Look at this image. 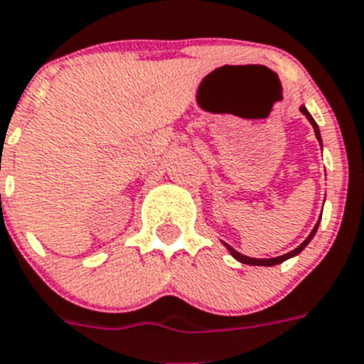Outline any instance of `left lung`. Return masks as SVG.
Here are the masks:
<instances>
[{
  "label": "left lung",
  "instance_id": "8db88e82",
  "mask_svg": "<svg viewBox=\"0 0 364 364\" xmlns=\"http://www.w3.org/2000/svg\"><path fill=\"white\" fill-rule=\"evenodd\" d=\"M300 111L304 112L305 116H307V120H309L311 125H313L314 135H316V139H318V142H320L318 125H316V122L313 120V116H311L309 112H307V109H305V107H300ZM316 229H318V224L314 225V229H313V231H311L309 237H307V239H305L304 242H301L300 246H298V248L292 250V252H289V253H285V255H281V257H274V259H252V257H246V255L239 253V252H237V250H233V248H231V246H228V244H225V246H228V250H229V252H231V255H233V257L237 259V261L244 262V264H250V267H274V264H279V262H283V261H287V259H291V257H294V255H298V253H300L301 250H304L305 246H307V244H309V240L313 239L314 233H316Z\"/></svg>",
  "mask_w": 364,
  "mask_h": 364
}]
</instances>
